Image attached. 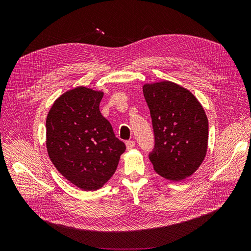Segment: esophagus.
Wrapping results in <instances>:
<instances>
[{
  "mask_svg": "<svg viewBox=\"0 0 251 251\" xmlns=\"http://www.w3.org/2000/svg\"><path fill=\"white\" fill-rule=\"evenodd\" d=\"M126 146L127 150H132L133 148H135V141L134 140H127L126 142Z\"/></svg>",
  "mask_w": 251,
  "mask_h": 251,
  "instance_id": "1",
  "label": "esophagus"
}]
</instances>
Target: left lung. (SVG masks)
I'll use <instances>...</instances> for the list:
<instances>
[{
  "instance_id": "1",
  "label": "left lung",
  "mask_w": 251,
  "mask_h": 251,
  "mask_svg": "<svg viewBox=\"0 0 251 251\" xmlns=\"http://www.w3.org/2000/svg\"><path fill=\"white\" fill-rule=\"evenodd\" d=\"M154 131L149 159L160 176L179 181L191 176L207 151L208 120L188 90L171 81L143 86Z\"/></svg>"
}]
</instances>
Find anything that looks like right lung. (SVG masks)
Here are the masks:
<instances>
[{
  "instance_id": "add662e5",
  "label": "right lung",
  "mask_w": 251,
  "mask_h": 251,
  "mask_svg": "<svg viewBox=\"0 0 251 251\" xmlns=\"http://www.w3.org/2000/svg\"><path fill=\"white\" fill-rule=\"evenodd\" d=\"M102 96L85 87L68 91L52 105L46 121L51 161L66 179L85 191L101 187L126 151L125 142L100 111Z\"/></svg>"
}]
</instances>
